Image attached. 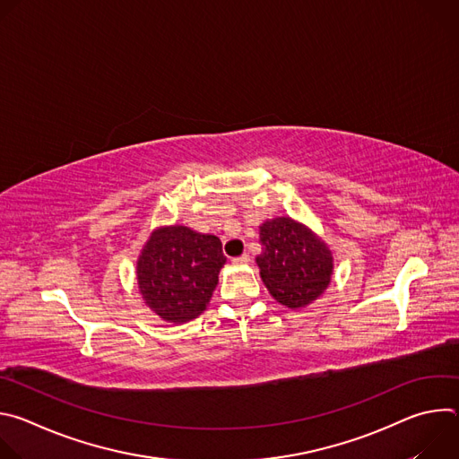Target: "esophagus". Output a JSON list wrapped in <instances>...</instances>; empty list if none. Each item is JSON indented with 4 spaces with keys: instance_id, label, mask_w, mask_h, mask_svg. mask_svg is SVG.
I'll return each mask as SVG.
<instances>
[{
    "instance_id": "1",
    "label": "esophagus",
    "mask_w": 459,
    "mask_h": 459,
    "mask_svg": "<svg viewBox=\"0 0 459 459\" xmlns=\"http://www.w3.org/2000/svg\"><path fill=\"white\" fill-rule=\"evenodd\" d=\"M232 264H234V265H248V264H250V255H248V254H243V255L232 257Z\"/></svg>"
}]
</instances>
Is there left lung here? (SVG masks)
<instances>
[{
  "label": "left lung",
  "mask_w": 459,
  "mask_h": 459,
  "mask_svg": "<svg viewBox=\"0 0 459 459\" xmlns=\"http://www.w3.org/2000/svg\"><path fill=\"white\" fill-rule=\"evenodd\" d=\"M259 276L278 303L303 308L329 287L333 252L303 223L287 216L267 220L259 225Z\"/></svg>",
  "instance_id": "obj_1"
}]
</instances>
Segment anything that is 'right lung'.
<instances>
[{"label": "right lung", "instance_id": "add662e5", "mask_svg": "<svg viewBox=\"0 0 459 459\" xmlns=\"http://www.w3.org/2000/svg\"><path fill=\"white\" fill-rule=\"evenodd\" d=\"M225 261L220 238L183 225L160 227L138 257L140 294L161 319L190 321L207 308Z\"/></svg>", "mask_w": 459, "mask_h": 459}]
</instances>
